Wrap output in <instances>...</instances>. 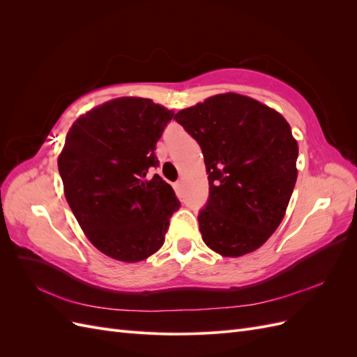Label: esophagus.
Here are the masks:
<instances>
[{"instance_id": "34e87169", "label": "esophagus", "mask_w": 357, "mask_h": 357, "mask_svg": "<svg viewBox=\"0 0 357 357\" xmlns=\"http://www.w3.org/2000/svg\"><path fill=\"white\" fill-rule=\"evenodd\" d=\"M174 189H176V192H177V193H180V192H181V189H183V181H177L176 185H174Z\"/></svg>"}]
</instances>
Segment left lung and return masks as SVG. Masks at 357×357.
<instances>
[{"mask_svg":"<svg viewBox=\"0 0 357 357\" xmlns=\"http://www.w3.org/2000/svg\"><path fill=\"white\" fill-rule=\"evenodd\" d=\"M201 146L210 198L202 240L225 257L257 250L282 223L294 192L298 143L286 119L250 96L226 92L180 110Z\"/></svg>","mask_w":357,"mask_h":357,"instance_id":"1","label":"left lung"}]
</instances>
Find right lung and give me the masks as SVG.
Segmentation results:
<instances>
[{
    "instance_id": "right-lung-1",
    "label": "right lung",
    "mask_w": 357,
    "mask_h": 357,
    "mask_svg": "<svg viewBox=\"0 0 357 357\" xmlns=\"http://www.w3.org/2000/svg\"><path fill=\"white\" fill-rule=\"evenodd\" d=\"M174 112L149 98L122 96L75 121L58 156L63 193L88 240L116 261H144L164 245L178 210L158 174L156 143Z\"/></svg>"
}]
</instances>
